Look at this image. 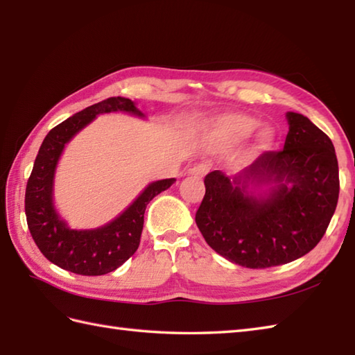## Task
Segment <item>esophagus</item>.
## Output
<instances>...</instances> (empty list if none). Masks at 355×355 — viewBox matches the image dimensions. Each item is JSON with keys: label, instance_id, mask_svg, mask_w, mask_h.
<instances>
[{"label": "esophagus", "instance_id": "1", "mask_svg": "<svg viewBox=\"0 0 355 355\" xmlns=\"http://www.w3.org/2000/svg\"><path fill=\"white\" fill-rule=\"evenodd\" d=\"M209 169H210V164L198 163V164L192 166V168L189 169V173H192V175H197V177H202V175H206Z\"/></svg>", "mask_w": 355, "mask_h": 355}]
</instances>
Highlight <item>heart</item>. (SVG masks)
Returning a JSON list of instances; mask_svg holds the SVG:
<instances>
[{"mask_svg":"<svg viewBox=\"0 0 355 355\" xmlns=\"http://www.w3.org/2000/svg\"><path fill=\"white\" fill-rule=\"evenodd\" d=\"M220 125L233 139H244L254 131V128L258 126V122L254 119L245 116H224L220 120ZM271 140H273V132L268 128H266V130L259 132L258 140H256V146L259 149H266L271 145Z\"/></svg>","mask_w":355,"mask_h":355,"instance_id":"1","label":"heart"}]
</instances>
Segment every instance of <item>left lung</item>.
I'll list each match as a JSON object with an SVG mask.
<instances>
[{
	"label": "left lung",
	"mask_w": 355,
	"mask_h": 355,
	"mask_svg": "<svg viewBox=\"0 0 355 355\" xmlns=\"http://www.w3.org/2000/svg\"><path fill=\"white\" fill-rule=\"evenodd\" d=\"M284 149L267 150L232 180L206 175V195L195 215L216 253L247 268H268L311 252L333 218L340 182L333 141L310 119L286 112ZM271 184L268 194L248 183Z\"/></svg>",
	"instance_id": "obj_1"
}]
</instances>
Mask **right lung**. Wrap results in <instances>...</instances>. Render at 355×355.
Returning <instances> with one entry per match:
<instances>
[{"instance_id": "obj_1", "label": "right lung", "mask_w": 355, "mask_h": 355, "mask_svg": "<svg viewBox=\"0 0 355 355\" xmlns=\"http://www.w3.org/2000/svg\"><path fill=\"white\" fill-rule=\"evenodd\" d=\"M111 111L143 116L126 97H110L76 112L45 135L26 187L27 225L35 244L50 262L76 275H107L130 259L139 248L149 201L175 182L166 178L150 183L123 214L99 229L73 230L61 220L53 207V178L65 143L97 114Z\"/></svg>"}]
</instances>
